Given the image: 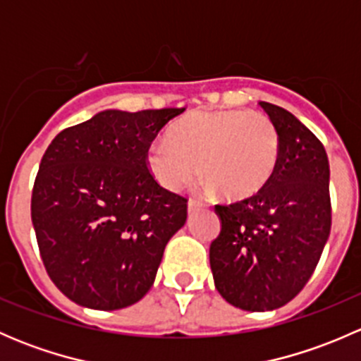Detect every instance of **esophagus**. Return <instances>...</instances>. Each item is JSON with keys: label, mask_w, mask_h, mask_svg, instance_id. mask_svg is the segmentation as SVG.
I'll return each mask as SVG.
<instances>
[{"label": "esophagus", "mask_w": 361, "mask_h": 361, "mask_svg": "<svg viewBox=\"0 0 361 361\" xmlns=\"http://www.w3.org/2000/svg\"><path fill=\"white\" fill-rule=\"evenodd\" d=\"M202 207V202H199V201H195V199H190V201H188V211H197V209H201Z\"/></svg>", "instance_id": "obj_1"}]
</instances>
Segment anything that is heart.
Masks as SVG:
<instances>
[{"label":"heart","instance_id":"b5f03b06","mask_svg":"<svg viewBox=\"0 0 361 361\" xmlns=\"http://www.w3.org/2000/svg\"><path fill=\"white\" fill-rule=\"evenodd\" d=\"M150 145L147 166L155 181L176 192L201 173L228 201L258 194L274 176L281 141L260 111H192Z\"/></svg>","mask_w":361,"mask_h":361}]
</instances>
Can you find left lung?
I'll list each match as a JSON object with an SVG mask.
<instances>
[{"label":"left lung","mask_w":361,"mask_h":361,"mask_svg":"<svg viewBox=\"0 0 361 361\" xmlns=\"http://www.w3.org/2000/svg\"><path fill=\"white\" fill-rule=\"evenodd\" d=\"M281 141L274 176L258 194L216 204L209 246L214 286L243 311L288 304L314 272L332 227L330 166L322 141L285 108L260 101Z\"/></svg>","instance_id":"left-lung-1"}]
</instances>
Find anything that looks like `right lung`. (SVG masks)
<instances>
[{
    "label": "right lung",
    "mask_w": 361,
    "mask_h": 361,
    "mask_svg": "<svg viewBox=\"0 0 361 361\" xmlns=\"http://www.w3.org/2000/svg\"><path fill=\"white\" fill-rule=\"evenodd\" d=\"M183 111L104 110L49 145L31 220L43 265L69 300L115 311L152 288L167 241L187 220V199L160 187L147 154Z\"/></svg>",
    "instance_id": "right-lung-1"
}]
</instances>
